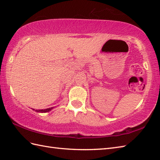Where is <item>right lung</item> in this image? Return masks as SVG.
Returning a JSON list of instances; mask_svg holds the SVG:
<instances>
[{"mask_svg": "<svg viewBox=\"0 0 160 160\" xmlns=\"http://www.w3.org/2000/svg\"><path fill=\"white\" fill-rule=\"evenodd\" d=\"M52 109V107L51 108H46V109H42V110H35L36 112H40V113H45V112H48L49 111H51ZM34 110V109H33Z\"/></svg>", "mask_w": 160, "mask_h": 160, "instance_id": "1", "label": "right lung"}]
</instances>
